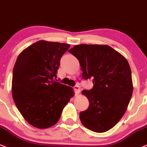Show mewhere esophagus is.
<instances>
[{"label":"esophagus","instance_id":"1","mask_svg":"<svg viewBox=\"0 0 147 147\" xmlns=\"http://www.w3.org/2000/svg\"><path fill=\"white\" fill-rule=\"evenodd\" d=\"M74 91H75V93H76V95H78L79 94H80V88H79L78 86H75V87H74Z\"/></svg>","mask_w":147,"mask_h":147}]
</instances>
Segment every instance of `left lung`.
Segmentation results:
<instances>
[{
	"mask_svg": "<svg viewBox=\"0 0 147 147\" xmlns=\"http://www.w3.org/2000/svg\"><path fill=\"white\" fill-rule=\"evenodd\" d=\"M78 60L82 78L93 79V88L83 90L89 102L80 119L86 128L103 133L125 114L133 94L131 71L121 53L107 45H78L69 50Z\"/></svg>",
	"mask_w": 147,
	"mask_h": 147,
	"instance_id": "8db88e82",
	"label": "left lung"
}]
</instances>
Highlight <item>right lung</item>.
Instances as JSON below:
<instances>
[{"instance_id": "1", "label": "right lung", "mask_w": 147, "mask_h": 147, "mask_svg": "<svg viewBox=\"0 0 147 147\" xmlns=\"http://www.w3.org/2000/svg\"><path fill=\"white\" fill-rule=\"evenodd\" d=\"M70 45L39 40L18 55L13 69L12 97L25 120L38 129L58 122L74 96L72 87L55 82L60 60Z\"/></svg>"}]
</instances>
